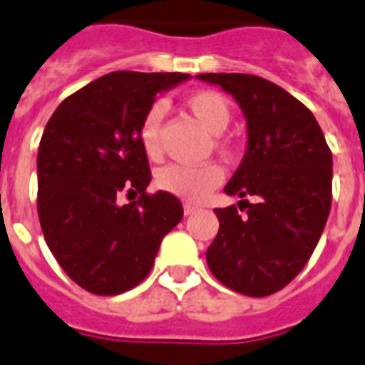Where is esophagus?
Returning <instances> with one entry per match:
<instances>
[{"label":"esophagus","instance_id":"obj_1","mask_svg":"<svg viewBox=\"0 0 365 365\" xmlns=\"http://www.w3.org/2000/svg\"><path fill=\"white\" fill-rule=\"evenodd\" d=\"M195 212H197V206L195 205H189V202L183 205V214H185V216H191V214H195Z\"/></svg>","mask_w":365,"mask_h":365}]
</instances>
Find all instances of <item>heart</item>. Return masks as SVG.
<instances>
[{"mask_svg": "<svg viewBox=\"0 0 365 365\" xmlns=\"http://www.w3.org/2000/svg\"><path fill=\"white\" fill-rule=\"evenodd\" d=\"M183 106L189 113L205 126L206 130L216 134L214 148L223 155H233V145L222 134L229 128L233 111L229 100L217 91H195L185 96ZM163 106L153 104L142 117L138 126V140L148 159L157 160L160 157V121H163ZM225 178V172L217 163H205L199 166L168 165L157 174V187L160 191L174 195L187 202H200L216 187H220Z\"/></svg>", "mask_w": 365, "mask_h": 365, "instance_id": "b5f03b06", "label": "heart"}]
</instances>
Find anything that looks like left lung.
<instances>
[{"label": "left lung", "instance_id": "obj_1", "mask_svg": "<svg viewBox=\"0 0 365 365\" xmlns=\"http://www.w3.org/2000/svg\"><path fill=\"white\" fill-rule=\"evenodd\" d=\"M233 94L248 123V151L216 208L220 231L206 250L212 274L233 292L265 297L311 259L331 208V149L305 104L248 73H200ZM254 196L255 203L247 199Z\"/></svg>", "mask_w": 365, "mask_h": 365}]
</instances>
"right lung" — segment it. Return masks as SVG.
Masks as SVG:
<instances>
[{
    "instance_id": "1",
    "label": "right lung",
    "mask_w": 365,
    "mask_h": 365,
    "mask_svg": "<svg viewBox=\"0 0 365 365\" xmlns=\"http://www.w3.org/2000/svg\"><path fill=\"white\" fill-rule=\"evenodd\" d=\"M187 77L113 71L70 94L45 126L37 151L43 237L66 274L91 294L138 286L182 220L178 197L145 191L151 170L138 126L160 91ZM121 196L131 202L123 205Z\"/></svg>"
}]
</instances>
